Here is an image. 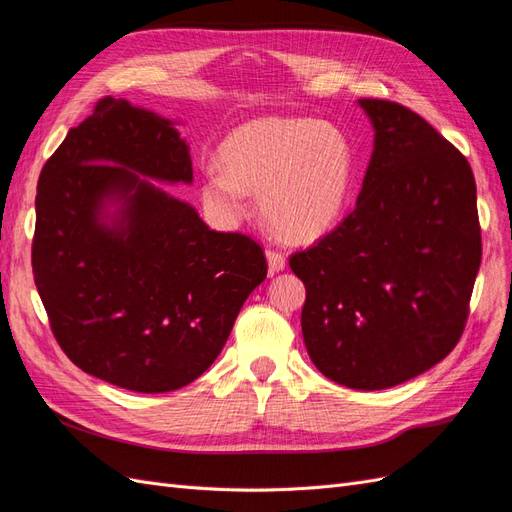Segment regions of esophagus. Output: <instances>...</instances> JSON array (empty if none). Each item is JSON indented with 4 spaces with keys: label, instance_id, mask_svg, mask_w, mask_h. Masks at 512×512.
<instances>
[{
    "label": "esophagus",
    "instance_id": "1",
    "mask_svg": "<svg viewBox=\"0 0 512 512\" xmlns=\"http://www.w3.org/2000/svg\"><path fill=\"white\" fill-rule=\"evenodd\" d=\"M265 254H267V262H269V271L271 273H277V271H282L286 267V256L282 252H277V250H271V247H267Z\"/></svg>",
    "mask_w": 512,
    "mask_h": 512
}]
</instances>
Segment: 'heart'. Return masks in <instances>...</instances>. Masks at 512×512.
<instances>
[{
  "instance_id": "obj_1",
  "label": "heart",
  "mask_w": 512,
  "mask_h": 512,
  "mask_svg": "<svg viewBox=\"0 0 512 512\" xmlns=\"http://www.w3.org/2000/svg\"><path fill=\"white\" fill-rule=\"evenodd\" d=\"M220 162L203 173L205 203L235 222L247 211V194H260L265 220L294 241L320 237L335 224L352 179L344 132L297 117L245 123L222 143Z\"/></svg>"
}]
</instances>
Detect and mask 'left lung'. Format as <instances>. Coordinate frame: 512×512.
<instances>
[{
	"mask_svg": "<svg viewBox=\"0 0 512 512\" xmlns=\"http://www.w3.org/2000/svg\"><path fill=\"white\" fill-rule=\"evenodd\" d=\"M359 104L376 145L356 207L288 262L307 292L309 359L337 384L378 391L457 346L483 243L466 156L404 104Z\"/></svg>",
	"mask_w": 512,
	"mask_h": 512,
	"instance_id": "left-lung-1",
	"label": "left lung"
}]
</instances>
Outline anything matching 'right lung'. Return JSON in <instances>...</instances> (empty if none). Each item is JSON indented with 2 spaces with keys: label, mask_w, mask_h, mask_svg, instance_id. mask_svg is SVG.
<instances>
[{
  "label": "right lung",
  "mask_w": 512,
  "mask_h": 512,
  "mask_svg": "<svg viewBox=\"0 0 512 512\" xmlns=\"http://www.w3.org/2000/svg\"><path fill=\"white\" fill-rule=\"evenodd\" d=\"M136 172L190 183L188 147L170 121L106 96L42 166L32 269L76 367L134 393H168L218 359L267 260L252 237L211 230ZM111 195L124 198L117 229L99 222Z\"/></svg>",
  "instance_id": "obj_1"
}]
</instances>
